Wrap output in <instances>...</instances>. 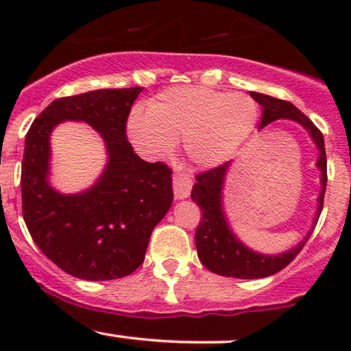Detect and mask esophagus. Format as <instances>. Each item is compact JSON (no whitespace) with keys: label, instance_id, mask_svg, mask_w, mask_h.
Returning a JSON list of instances; mask_svg holds the SVG:
<instances>
[{"label":"esophagus","instance_id":"1","mask_svg":"<svg viewBox=\"0 0 351 351\" xmlns=\"http://www.w3.org/2000/svg\"><path fill=\"white\" fill-rule=\"evenodd\" d=\"M191 186H193V181L188 175H184V173H180V171L173 175V191H175V196L178 199L188 198L189 193H191Z\"/></svg>","mask_w":351,"mask_h":351}]
</instances>
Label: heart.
Returning <instances> with one entry per match:
<instances>
[{"instance_id":"obj_1","label":"heart","mask_w":351,"mask_h":351,"mask_svg":"<svg viewBox=\"0 0 351 351\" xmlns=\"http://www.w3.org/2000/svg\"><path fill=\"white\" fill-rule=\"evenodd\" d=\"M259 120V106L244 94L206 87H173L136 108L128 119V135L143 155L167 156L176 140L191 163L213 168L228 162L247 142Z\"/></svg>"}]
</instances>
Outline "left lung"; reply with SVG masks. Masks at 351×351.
Returning a JSON list of instances; mask_svg holds the SVG:
<instances>
[{"label":"left lung","mask_w":351,"mask_h":351,"mask_svg":"<svg viewBox=\"0 0 351 351\" xmlns=\"http://www.w3.org/2000/svg\"><path fill=\"white\" fill-rule=\"evenodd\" d=\"M251 97L259 106H263V120H261L259 128H264L265 125L274 122V120L289 119L300 123L308 132L313 143L317 145L318 152H320L317 167L322 173V191L320 196H318V208L315 219H313V226L307 232V236L295 247L289 249L287 252L277 254V256H265V254L254 252L249 247H245L234 236V232L231 231L226 216H224L223 199L221 198H223L224 178H226L231 162L219 165V167L211 168V170L199 173L196 176V184L193 186L191 199L198 204L201 213H203L195 234L198 257L201 264L211 272L224 277H236V279H263V277L277 274L285 265L291 264L297 257V254L304 249L308 237L312 236L318 216H320L322 208H324L325 188H327V156H325L324 135L315 127V123L287 100L271 97V95L259 94V92H251Z\"/></svg>","instance_id":"8db88e82"}]
</instances>
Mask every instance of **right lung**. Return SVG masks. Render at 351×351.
Segmentation results:
<instances>
[{
  "label": "right lung",
  "mask_w": 351,
  "mask_h": 351,
  "mask_svg": "<svg viewBox=\"0 0 351 351\" xmlns=\"http://www.w3.org/2000/svg\"><path fill=\"white\" fill-rule=\"evenodd\" d=\"M142 87L102 88L56 99L26 134L21 170L23 217L31 237L64 272L84 280L130 276L145 259L152 231L171 206V170L143 162L127 140V119ZM66 119L86 121L106 142L98 183L77 195L49 184V136Z\"/></svg>",
  "instance_id": "right-lung-1"
}]
</instances>
